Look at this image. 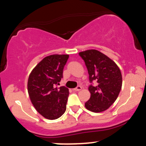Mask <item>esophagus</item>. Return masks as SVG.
<instances>
[{
  "label": "esophagus",
  "instance_id": "1",
  "mask_svg": "<svg viewBox=\"0 0 146 146\" xmlns=\"http://www.w3.org/2000/svg\"><path fill=\"white\" fill-rule=\"evenodd\" d=\"M81 89H82V88L81 87V86H77V87L76 88H74L73 90H75V91H79V90H81Z\"/></svg>",
  "mask_w": 146,
  "mask_h": 146
}]
</instances>
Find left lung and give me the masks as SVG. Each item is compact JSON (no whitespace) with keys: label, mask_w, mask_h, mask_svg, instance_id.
Here are the masks:
<instances>
[{"label":"left lung","mask_w":146,"mask_h":146,"mask_svg":"<svg viewBox=\"0 0 146 146\" xmlns=\"http://www.w3.org/2000/svg\"><path fill=\"white\" fill-rule=\"evenodd\" d=\"M85 62L89 80L97 85H90V98L85 103L88 110L95 113L106 111L114 103L120 93L123 84L120 69L113 60L95 49L79 53Z\"/></svg>","instance_id":"8db88e82"}]
</instances>
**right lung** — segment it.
Returning a JSON list of instances; mask_svg holds the SVG:
<instances>
[{"label":"right lung","instance_id":"obj_1","mask_svg":"<svg viewBox=\"0 0 146 146\" xmlns=\"http://www.w3.org/2000/svg\"><path fill=\"white\" fill-rule=\"evenodd\" d=\"M69 55L46 56L31 71L28 80V92L36 111L45 118L55 120L66 111L68 88L56 87L62 78L63 68Z\"/></svg>","mask_w":146,"mask_h":146}]
</instances>
